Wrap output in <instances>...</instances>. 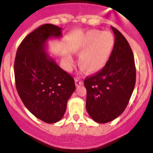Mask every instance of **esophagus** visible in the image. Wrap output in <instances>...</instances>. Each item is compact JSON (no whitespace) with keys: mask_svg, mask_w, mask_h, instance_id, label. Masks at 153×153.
I'll return each mask as SVG.
<instances>
[{"mask_svg":"<svg viewBox=\"0 0 153 153\" xmlns=\"http://www.w3.org/2000/svg\"><path fill=\"white\" fill-rule=\"evenodd\" d=\"M83 83V82L82 80L79 79V78H76L75 79V84L76 86H79V85H82Z\"/></svg>","mask_w":153,"mask_h":153,"instance_id":"1","label":"esophagus"}]
</instances>
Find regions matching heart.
I'll use <instances>...</instances> for the list:
<instances>
[{"instance_id":"obj_1","label":"heart","mask_w":153,"mask_h":153,"mask_svg":"<svg viewBox=\"0 0 153 153\" xmlns=\"http://www.w3.org/2000/svg\"><path fill=\"white\" fill-rule=\"evenodd\" d=\"M114 47L115 37L109 31H87L75 50L79 56V66L89 74L100 71L109 61ZM64 63L66 69L71 70L74 60L70 55L65 57Z\"/></svg>"}]
</instances>
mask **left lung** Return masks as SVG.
Masks as SVG:
<instances>
[{
  "label": "left lung",
  "mask_w": 153,
  "mask_h": 153,
  "mask_svg": "<svg viewBox=\"0 0 153 153\" xmlns=\"http://www.w3.org/2000/svg\"><path fill=\"white\" fill-rule=\"evenodd\" d=\"M115 47L106 66L84 79L86 108L95 122L109 123L122 114L136 83V66L132 49L125 36L111 27Z\"/></svg>",
  "instance_id": "1"
}]
</instances>
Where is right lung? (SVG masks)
<instances>
[{
	"label": "right lung",
	"mask_w": 153,
	"mask_h": 153,
	"mask_svg": "<svg viewBox=\"0 0 153 153\" xmlns=\"http://www.w3.org/2000/svg\"><path fill=\"white\" fill-rule=\"evenodd\" d=\"M62 29L53 24L39 27L22 40L16 53L14 76L24 106L39 120L54 123L64 115L76 89L74 78L46 53L50 38H59Z\"/></svg>",
	"instance_id": "right-lung-1"
}]
</instances>
